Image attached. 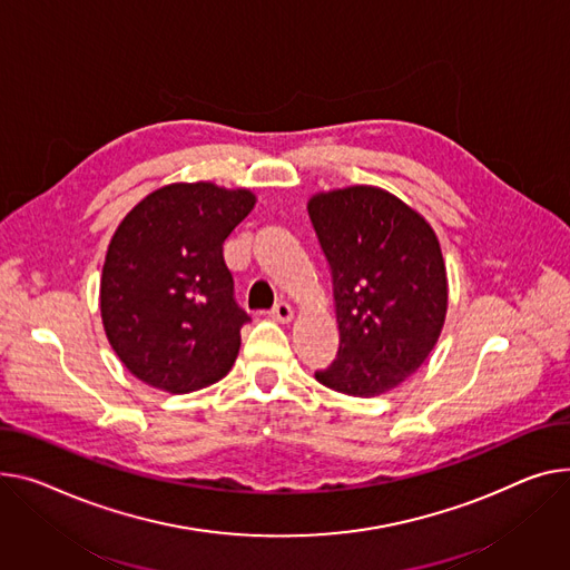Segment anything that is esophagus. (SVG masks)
I'll use <instances>...</instances> for the list:
<instances>
[{
	"label": "esophagus",
	"instance_id": "esophagus-1",
	"mask_svg": "<svg viewBox=\"0 0 570 570\" xmlns=\"http://www.w3.org/2000/svg\"><path fill=\"white\" fill-rule=\"evenodd\" d=\"M271 316H273L275 321H279V323H288V321L293 318V309H291L288 302H277V305H275L273 312H271Z\"/></svg>",
	"mask_w": 570,
	"mask_h": 570
}]
</instances>
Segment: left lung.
I'll return each instance as SVG.
<instances>
[{
  "mask_svg": "<svg viewBox=\"0 0 570 570\" xmlns=\"http://www.w3.org/2000/svg\"><path fill=\"white\" fill-rule=\"evenodd\" d=\"M330 263L336 360L316 381L348 396H381L424 364L446 316V271L431 224L387 189L353 185L307 204Z\"/></svg>",
  "mask_w": 570,
  "mask_h": 570,
  "instance_id": "8db88e82",
  "label": "left lung"
}]
</instances>
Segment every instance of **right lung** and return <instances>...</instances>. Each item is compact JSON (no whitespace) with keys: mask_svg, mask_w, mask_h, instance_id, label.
Here are the masks:
<instances>
[{"mask_svg":"<svg viewBox=\"0 0 570 570\" xmlns=\"http://www.w3.org/2000/svg\"><path fill=\"white\" fill-rule=\"evenodd\" d=\"M254 204L245 187L171 183L114 232L100 316L109 346L141 383L187 394L232 371L249 316L236 305L222 245Z\"/></svg>","mask_w":570,"mask_h":570,"instance_id":"add662e5","label":"right lung"}]
</instances>
